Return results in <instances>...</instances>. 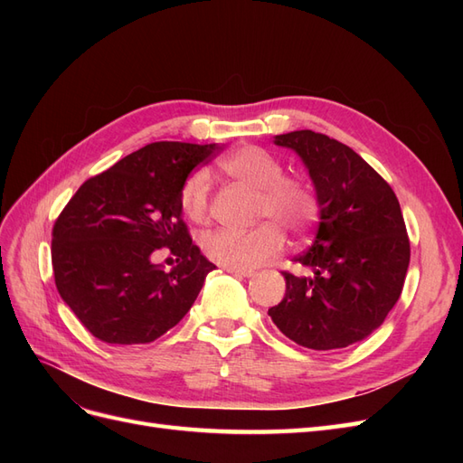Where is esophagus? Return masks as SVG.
<instances>
[{
	"mask_svg": "<svg viewBox=\"0 0 463 463\" xmlns=\"http://www.w3.org/2000/svg\"><path fill=\"white\" fill-rule=\"evenodd\" d=\"M228 274H233V276H241V278H250L255 276V270H249V269H223Z\"/></svg>",
	"mask_w": 463,
	"mask_h": 463,
	"instance_id": "obj_1",
	"label": "esophagus"
}]
</instances>
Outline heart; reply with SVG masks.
I'll return each mask as SVG.
<instances>
[{
    "mask_svg": "<svg viewBox=\"0 0 463 463\" xmlns=\"http://www.w3.org/2000/svg\"><path fill=\"white\" fill-rule=\"evenodd\" d=\"M220 170L240 184L257 189L259 223L249 232L214 230L201 237L203 253L226 269H253L276 257L284 249V230L293 237H303L313 230L320 214V201L309 181L284 175V165L272 152L247 145L235 148L220 162ZM208 175L194 172L179 191V204L193 222H203L208 214Z\"/></svg>",
    "mask_w": 463,
    "mask_h": 463,
    "instance_id": "1",
    "label": "heart"
}]
</instances>
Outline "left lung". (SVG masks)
Here are the masks:
<instances>
[{"mask_svg":"<svg viewBox=\"0 0 463 463\" xmlns=\"http://www.w3.org/2000/svg\"><path fill=\"white\" fill-rule=\"evenodd\" d=\"M309 172L320 201L307 274L284 272L286 296L269 309L296 344L328 352L365 340L400 299L410 240L394 191L349 146L315 131L276 135Z\"/></svg>","mask_w":463,"mask_h":463,"instance_id":"left-lung-1","label":"left lung"}]
</instances>
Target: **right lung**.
<instances>
[{
	"mask_svg": "<svg viewBox=\"0 0 463 463\" xmlns=\"http://www.w3.org/2000/svg\"><path fill=\"white\" fill-rule=\"evenodd\" d=\"M220 146L152 143L90 177L52 233L61 299L106 344H150L187 315L216 266L191 241L179 191ZM167 246L178 266L151 262Z\"/></svg>",
	"mask_w": 463,
	"mask_h": 463,
	"instance_id": "add662e5",
	"label": "right lung"
}]
</instances>
